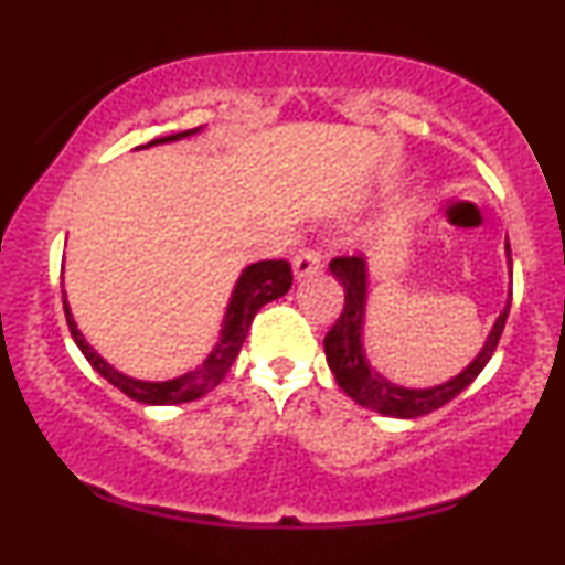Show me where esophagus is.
I'll use <instances>...</instances> for the list:
<instances>
[{"mask_svg": "<svg viewBox=\"0 0 565 565\" xmlns=\"http://www.w3.org/2000/svg\"><path fill=\"white\" fill-rule=\"evenodd\" d=\"M291 268H295L297 278L316 274V270L321 268V255L316 249H300L295 255V260H291Z\"/></svg>", "mask_w": 565, "mask_h": 565, "instance_id": "1", "label": "esophagus"}]
</instances>
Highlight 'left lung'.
I'll return each instance as SVG.
<instances>
[{
  "label": "left lung",
  "instance_id": "left-lung-1",
  "mask_svg": "<svg viewBox=\"0 0 565 565\" xmlns=\"http://www.w3.org/2000/svg\"><path fill=\"white\" fill-rule=\"evenodd\" d=\"M508 257H510V244H508ZM329 270L337 276V281L345 287V305H342L340 319L332 323L327 337H323V353H327L329 369L334 372L337 385L345 391L355 404L372 408V412L385 414V417H423L449 404L451 398H457L465 387L470 385L478 374L483 372V366L489 364V359L494 355L499 345V337H502L504 321H508L510 302L502 310L494 329H491L489 340L481 353L476 355V361L465 369L462 374L444 382V385L425 387V391H414V387H401L395 382L385 380L382 374L374 372L369 366L364 345H361V332H364V310H366V263L359 255H340L329 263Z\"/></svg>",
  "mask_w": 565,
  "mask_h": 565
}]
</instances>
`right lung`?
<instances>
[{
  "label": "right lung",
  "instance_id": "right-lung-1",
  "mask_svg": "<svg viewBox=\"0 0 565 565\" xmlns=\"http://www.w3.org/2000/svg\"><path fill=\"white\" fill-rule=\"evenodd\" d=\"M199 132L196 129H185V132H174L167 135V138H157L148 146H157V142H170V140H180L185 135ZM291 287V265L287 260H260L244 270L242 278L236 281V289H233L228 313H225V323L223 332H220V342L215 350L210 353V359L204 364L193 369V372L180 374V377L167 380V382H142V380H132L127 374L116 372L111 364L100 359L93 348L87 345L79 329H76L74 316H71L66 297H63V308H66V321L71 329V337L79 345L84 353V359L93 364V369L100 377H106L114 387H119L121 393L129 395L132 401H140V404H153V406H167V404H185V401H196L204 393H210L212 387H217L223 382L228 369L236 361L238 350H242L246 334H249L252 319L257 316V310L263 308L265 302L276 300V297H284Z\"/></svg>",
  "mask_w": 565,
  "mask_h": 565
}]
</instances>
